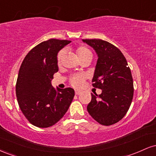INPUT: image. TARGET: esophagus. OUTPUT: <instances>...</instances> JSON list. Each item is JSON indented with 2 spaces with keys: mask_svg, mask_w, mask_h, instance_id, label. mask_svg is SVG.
Instances as JSON below:
<instances>
[{
  "mask_svg": "<svg viewBox=\"0 0 156 156\" xmlns=\"http://www.w3.org/2000/svg\"><path fill=\"white\" fill-rule=\"evenodd\" d=\"M76 95H79V94H81V92H80V91H79V90H76Z\"/></svg>",
  "mask_w": 156,
  "mask_h": 156,
  "instance_id": "esophagus-1",
  "label": "esophagus"
}]
</instances>
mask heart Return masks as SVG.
I'll return each instance as SVG.
<instances>
[{
    "mask_svg": "<svg viewBox=\"0 0 156 156\" xmlns=\"http://www.w3.org/2000/svg\"><path fill=\"white\" fill-rule=\"evenodd\" d=\"M76 52L79 59L83 58H86V57H92V52H91V51L89 48L84 47V46H80V47L77 48ZM64 53V51H61L59 53H58V55H57V62H58V64H60L61 62H62ZM84 79H85V76H84V75H76V76H74L72 78H71L70 82L71 83H72V85L74 86V87H80L83 85Z\"/></svg>",
    "mask_w": 156,
    "mask_h": 156,
    "instance_id": "obj_1",
    "label": "heart"
}]
</instances>
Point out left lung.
<instances>
[{
  "label": "left lung",
  "mask_w": 156,
  "mask_h": 156,
  "mask_svg": "<svg viewBox=\"0 0 156 156\" xmlns=\"http://www.w3.org/2000/svg\"><path fill=\"white\" fill-rule=\"evenodd\" d=\"M98 55L92 85L99 88V95L92 94L87 111L103 125L115 124L128 112L133 96L131 72L124 55L117 47L102 39H82Z\"/></svg>",
  "instance_id": "left-lung-1"
}]
</instances>
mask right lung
<instances>
[{"mask_svg": "<svg viewBox=\"0 0 156 156\" xmlns=\"http://www.w3.org/2000/svg\"><path fill=\"white\" fill-rule=\"evenodd\" d=\"M71 41L51 39L37 44L26 55L20 68L16 95L20 108L30 123L48 128L64 117L72 103V88L52 87L58 72V53Z\"/></svg>", "mask_w": 156, "mask_h": 156, "instance_id": "1", "label": "right lung"}]
</instances>
